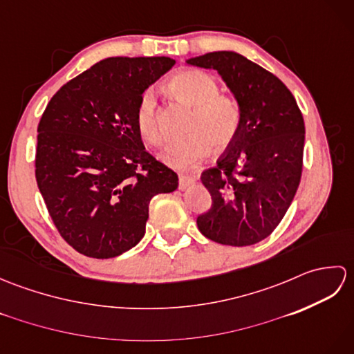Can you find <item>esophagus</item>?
<instances>
[{
  "label": "esophagus",
  "instance_id": "34e87169",
  "mask_svg": "<svg viewBox=\"0 0 354 354\" xmlns=\"http://www.w3.org/2000/svg\"><path fill=\"white\" fill-rule=\"evenodd\" d=\"M194 181H196V178H194V176L181 175V176H179V187H181V189H187V187L192 185Z\"/></svg>",
  "mask_w": 354,
  "mask_h": 354
}]
</instances>
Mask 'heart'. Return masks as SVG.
I'll return each instance as SVG.
<instances>
[{"label":"heart","instance_id":"b5f03b06","mask_svg":"<svg viewBox=\"0 0 354 354\" xmlns=\"http://www.w3.org/2000/svg\"><path fill=\"white\" fill-rule=\"evenodd\" d=\"M169 88L194 108V114L189 126L192 133L169 141L161 152L162 162L173 169H190L205 160L213 146L225 149L234 142L242 126V109L236 99L219 94L213 76L201 70H183L169 80ZM133 118L142 141L149 146L160 145L162 133L156 99L150 89L141 94Z\"/></svg>","mask_w":354,"mask_h":354}]
</instances>
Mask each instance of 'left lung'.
<instances>
[{"label": "left lung", "instance_id": "left-lung-1", "mask_svg": "<svg viewBox=\"0 0 354 354\" xmlns=\"http://www.w3.org/2000/svg\"><path fill=\"white\" fill-rule=\"evenodd\" d=\"M187 64L219 73L242 109L237 138L201 175L213 202L198 228L221 245L259 243L281 222L301 179V111L280 79L239 53L213 51Z\"/></svg>", "mask_w": 354, "mask_h": 354}]
</instances>
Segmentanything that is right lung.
<instances>
[{
    "mask_svg": "<svg viewBox=\"0 0 354 354\" xmlns=\"http://www.w3.org/2000/svg\"><path fill=\"white\" fill-rule=\"evenodd\" d=\"M170 57H108L59 89L37 126L35 175L59 234L77 252L111 259L146 232L149 204L178 189L135 127L141 94Z\"/></svg>",
    "mask_w": 354,
    "mask_h": 354,
    "instance_id": "add662e5",
    "label": "right lung"
}]
</instances>
